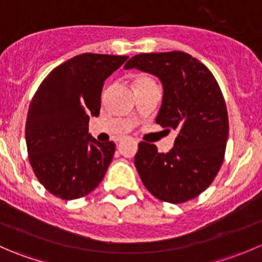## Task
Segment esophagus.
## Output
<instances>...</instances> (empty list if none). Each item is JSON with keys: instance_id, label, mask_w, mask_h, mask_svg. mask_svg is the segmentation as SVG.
Masks as SVG:
<instances>
[{"instance_id": "obj_1", "label": "esophagus", "mask_w": 262, "mask_h": 262, "mask_svg": "<svg viewBox=\"0 0 262 262\" xmlns=\"http://www.w3.org/2000/svg\"><path fill=\"white\" fill-rule=\"evenodd\" d=\"M121 139H123V138H121V137H119V138H118V139H116V142H120V141H121Z\"/></svg>"}]
</instances>
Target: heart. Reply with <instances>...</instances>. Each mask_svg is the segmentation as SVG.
I'll use <instances>...</instances> for the list:
<instances>
[{
	"label": "heart",
	"mask_w": 262,
	"mask_h": 262,
	"mask_svg": "<svg viewBox=\"0 0 262 262\" xmlns=\"http://www.w3.org/2000/svg\"><path fill=\"white\" fill-rule=\"evenodd\" d=\"M143 81H148V78H138V80H137V83H139V82H143Z\"/></svg>",
	"instance_id": "1"
}]
</instances>
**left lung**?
Here are the masks:
<instances>
[{
  "label": "left lung",
  "mask_w": 262,
  "mask_h": 262,
  "mask_svg": "<svg viewBox=\"0 0 262 262\" xmlns=\"http://www.w3.org/2000/svg\"><path fill=\"white\" fill-rule=\"evenodd\" d=\"M125 70L156 76L163 96L156 123L178 130L173 147L160 153L141 142L134 165L148 191L163 202H187L202 194L223 163L228 114L218 82L203 63L184 52L143 53Z\"/></svg>",
  "instance_id": "8db88e82"
}]
</instances>
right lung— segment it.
Returning <instances> with one entry per match:
<instances>
[{
    "label": "right lung",
    "mask_w": 262,
    "mask_h": 262,
    "mask_svg": "<svg viewBox=\"0 0 262 262\" xmlns=\"http://www.w3.org/2000/svg\"><path fill=\"white\" fill-rule=\"evenodd\" d=\"M126 55L84 53L49 73L30 102L25 139L29 161L50 194L73 200L90 194L104 179L114 142L89 134L90 116H99L104 82Z\"/></svg>",
    "instance_id": "add662e5"
}]
</instances>
